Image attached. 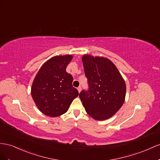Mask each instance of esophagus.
<instances>
[{
	"label": "esophagus",
	"mask_w": 160,
	"mask_h": 160,
	"mask_svg": "<svg viewBox=\"0 0 160 160\" xmlns=\"http://www.w3.org/2000/svg\"><path fill=\"white\" fill-rule=\"evenodd\" d=\"M77 89H78V92L80 93V92H81V89H82V88L80 87V86H79V87H78V88H77Z\"/></svg>",
	"instance_id": "obj_1"
}]
</instances>
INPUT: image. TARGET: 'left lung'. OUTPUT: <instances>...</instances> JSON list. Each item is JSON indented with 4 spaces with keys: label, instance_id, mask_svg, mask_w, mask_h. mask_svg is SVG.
<instances>
[{
    "label": "left lung",
    "instance_id": "1",
    "mask_svg": "<svg viewBox=\"0 0 160 160\" xmlns=\"http://www.w3.org/2000/svg\"><path fill=\"white\" fill-rule=\"evenodd\" d=\"M82 61L89 89L80 93L81 101L86 112L94 119H108L125 102V80L116 66L107 58L85 54Z\"/></svg>",
    "mask_w": 160,
    "mask_h": 160
}]
</instances>
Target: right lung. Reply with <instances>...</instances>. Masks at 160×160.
Returning a JSON list of instances; mask_svg holds the SVG:
<instances>
[{
    "label": "right lung",
    "mask_w": 160,
    "mask_h": 160,
    "mask_svg": "<svg viewBox=\"0 0 160 160\" xmlns=\"http://www.w3.org/2000/svg\"><path fill=\"white\" fill-rule=\"evenodd\" d=\"M72 55L50 58L40 68L31 86L36 106L44 115L56 117L67 112L79 93L72 86L73 77L66 72Z\"/></svg>",
    "instance_id": "1"
}]
</instances>
